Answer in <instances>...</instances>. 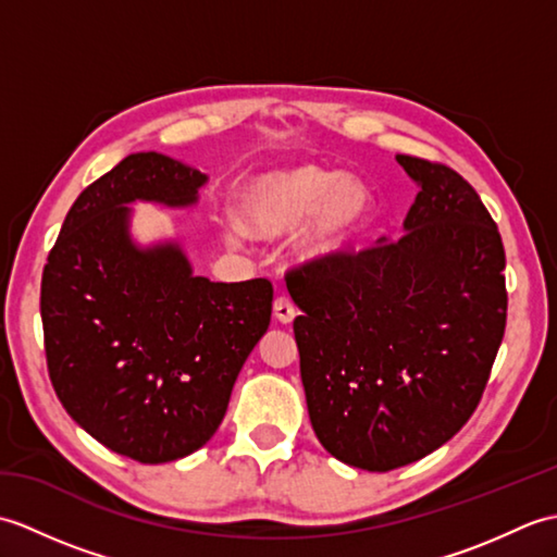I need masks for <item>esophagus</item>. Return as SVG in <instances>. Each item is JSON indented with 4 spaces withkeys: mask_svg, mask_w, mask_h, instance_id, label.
<instances>
[{
    "mask_svg": "<svg viewBox=\"0 0 557 557\" xmlns=\"http://www.w3.org/2000/svg\"><path fill=\"white\" fill-rule=\"evenodd\" d=\"M272 311H275V318L280 323H292L294 315H297V309H294V304L287 294H280L275 304H272Z\"/></svg>",
    "mask_w": 557,
    "mask_h": 557,
    "instance_id": "1",
    "label": "esophagus"
}]
</instances>
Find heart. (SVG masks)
I'll return each instance as SVG.
<instances>
[{
    "label": "heart",
    "mask_w": 557,
    "mask_h": 557,
    "mask_svg": "<svg viewBox=\"0 0 557 557\" xmlns=\"http://www.w3.org/2000/svg\"><path fill=\"white\" fill-rule=\"evenodd\" d=\"M371 203L363 182L306 164L246 184L236 198V210L244 230L258 236L287 234L311 214L299 234V253L325 258L361 232Z\"/></svg>",
    "instance_id": "b5f03b06"
}]
</instances>
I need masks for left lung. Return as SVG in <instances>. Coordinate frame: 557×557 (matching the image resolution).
Segmentation results:
<instances>
[{
    "mask_svg": "<svg viewBox=\"0 0 557 557\" xmlns=\"http://www.w3.org/2000/svg\"><path fill=\"white\" fill-rule=\"evenodd\" d=\"M397 162L421 186L405 234L285 275L313 431L366 471L411 465L469 421L507 323L505 248L474 186L443 162Z\"/></svg>",
    "mask_w": 557,
    "mask_h": 557,
    "instance_id": "left-lung-1",
    "label": "left lung"
}]
</instances>
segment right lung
<instances>
[{
	"instance_id": "right-lung-1",
	"label": "right lung",
	"mask_w": 557,
	"mask_h": 557,
	"mask_svg": "<svg viewBox=\"0 0 557 557\" xmlns=\"http://www.w3.org/2000/svg\"><path fill=\"white\" fill-rule=\"evenodd\" d=\"M206 180L160 152H134L83 188L42 270L59 401L98 443L140 465L210 441L270 325V280L210 282L176 244L138 248L128 236L126 203L191 206Z\"/></svg>"
}]
</instances>
